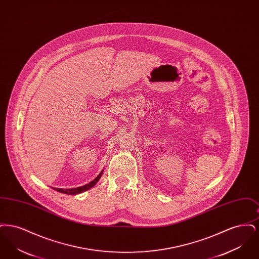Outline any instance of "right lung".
<instances>
[{
    "label": "right lung",
    "instance_id": "right-lung-1",
    "mask_svg": "<svg viewBox=\"0 0 259 259\" xmlns=\"http://www.w3.org/2000/svg\"><path fill=\"white\" fill-rule=\"evenodd\" d=\"M104 170H102L101 172L99 174L98 176L92 181L90 182L89 184H87L85 185H82V186H78V187H74V188H56V187H52L54 190L58 191V192H61L64 194H69V195H75V194H78V193H81V192H84L88 189L92 188L94 185H96L99 182V180L101 179L102 175H103Z\"/></svg>",
    "mask_w": 259,
    "mask_h": 259
}]
</instances>
